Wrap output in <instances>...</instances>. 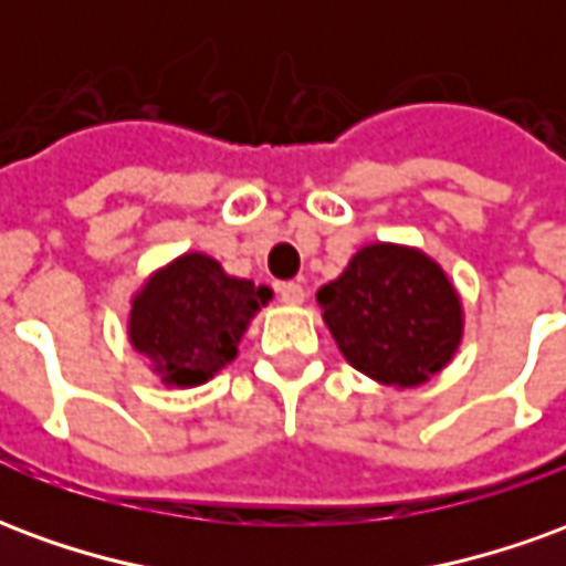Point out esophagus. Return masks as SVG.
<instances>
[{
	"mask_svg": "<svg viewBox=\"0 0 566 566\" xmlns=\"http://www.w3.org/2000/svg\"><path fill=\"white\" fill-rule=\"evenodd\" d=\"M279 296H282V303H287V306H300L306 300V287L296 282H284L279 284Z\"/></svg>",
	"mask_w": 566,
	"mask_h": 566,
	"instance_id": "esophagus-1",
	"label": "esophagus"
}]
</instances>
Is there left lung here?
I'll use <instances>...</instances> for the list:
<instances>
[{"instance_id": "1", "label": "left lung", "mask_w": 566, "mask_h": 566, "mask_svg": "<svg viewBox=\"0 0 566 566\" xmlns=\"http://www.w3.org/2000/svg\"><path fill=\"white\" fill-rule=\"evenodd\" d=\"M318 306L345 360L388 388L424 385L461 348V294L416 245L357 248L343 275L318 291Z\"/></svg>"}]
</instances>
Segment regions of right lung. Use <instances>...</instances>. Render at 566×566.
Wrapping results in <instances>:
<instances>
[{
	"label": "right lung",
	"mask_w": 566,
	"mask_h": 566,
	"mask_svg": "<svg viewBox=\"0 0 566 566\" xmlns=\"http://www.w3.org/2000/svg\"><path fill=\"white\" fill-rule=\"evenodd\" d=\"M272 287L230 275L202 251L154 270L129 300V345L150 360L166 388H199L239 355L248 324Z\"/></svg>",
	"instance_id": "add662e5"
}]
</instances>
